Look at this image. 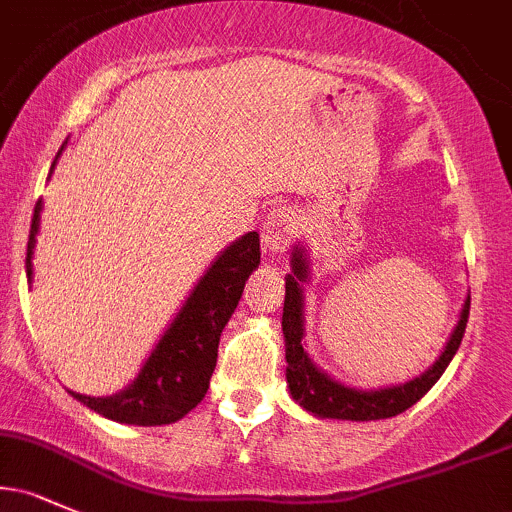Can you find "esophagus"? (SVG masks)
<instances>
[{"label": "esophagus", "mask_w": 512, "mask_h": 512, "mask_svg": "<svg viewBox=\"0 0 512 512\" xmlns=\"http://www.w3.org/2000/svg\"><path fill=\"white\" fill-rule=\"evenodd\" d=\"M296 221H293L291 209H274L262 223V248L267 255H279L289 248Z\"/></svg>", "instance_id": "34e87169"}]
</instances>
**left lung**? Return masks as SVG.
<instances>
[{"instance_id":"left-lung-1","label":"left lung","mask_w":512,"mask_h":512,"mask_svg":"<svg viewBox=\"0 0 512 512\" xmlns=\"http://www.w3.org/2000/svg\"><path fill=\"white\" fill-rule=\"evenodd\" d=\"M310 281V257L303 245H293L291 252V274H286V298L284 315H281V330H284L286 342V383H289L291 397L305 411L317 416V419H342V421H378L390 419V416L402 414L411 404L419 402L421 397L436 385V380L445 373L452 356L460 349L469 317V296L462 305L460 320L455 330L445 342L443 351L433 366L407 383L378 387V390H358L339 380L330 373L317 368L308 351L303 349L305 337V303H303V284Z\"/></svg>"}]
</instances>
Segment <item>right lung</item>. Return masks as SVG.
I'll use <instances>...</instances> for the list:
<instances>
[{
	"instance_id": "1",
	"label": "right lung",
	"mask_w": 512,
	"mask_h": 512,
	"mask_svg": "<svg viewBox=\"0 0 512 512\" xmlns=\"http://www.w3.org/2000/svg\"><path fill=\"white\" fill-rule=\"evenodd\" d=\"M64 146L52 161L50 175L62 156ZM40 211L43 199H38L31 221V236L26 250V276L33 281V250L35 236L40 231ZM260 264V236L255 231L240 236L236 243L211 262V267L199 276L195 289L185 298L158 344L151 349L137 378L125 390L110 397H88L72 392L74 399L98 411L105 419L132 426H163L180 421L187 411L202 402L209 390L219 339L223 327L231 320L233 310L243 296L245 281Z\"/></svg>"
}]
</instances>
